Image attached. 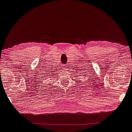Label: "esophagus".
I'll return each mask as SVG.
<instances>
[{
    "mask_svg": "<svg viewBox=\"0 0 132 132\" xmlns=\"http://www.w3.org/2000/svg\"><path fill=\"white\" fill-rule=\"evenodd\" d=\"M63 68L64 69H68V65H65L64 67H63Z\"/></svg>",
    "mask_w": 132,
    "mask_h": 132,
    "instance_id": "1",
    "label": "esophagus"
}]
</instances>
